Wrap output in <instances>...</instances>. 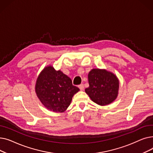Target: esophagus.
<instances>
[{
  "label": "esophagus",
  "mask_w": 153,
  "mask_h": 153,
  "mask_svg": "<svg viewBox=\"0 0 153 153\" xmlns=\"http://www.w3.org/2000/svg\"><path fill=\"white\" fill-rule=\"evenodd\" d=\"M79 88L80 89V90L81 91H84V84H81L79 85Z\"/></svg>",
  "instance_id": "34e87169"
}]
</instances>
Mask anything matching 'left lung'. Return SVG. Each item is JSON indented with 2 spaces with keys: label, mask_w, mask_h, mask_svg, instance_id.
<instances>
[{
  "label": "left lung",
  "mask_w": 153,
  "mask_h": 153,
  "mask_svg": "<svg viewBox=\"0 0 153 153\" xmlns=\"http://www.w3.org/2000/svg\"><path fill=\"white\" fill-rule=\"evenodd\" d=\"M88 81L89 87L85 92L95 103L107 105L117 98L120 82L113 72L105 69H92L88 74Z\"/></svg>",
  "instance_id": "left-lung-1"
}]
</instances>
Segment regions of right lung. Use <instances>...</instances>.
I'll list each match as a JSON object with an SVG mask.
<instances>
[{"mask_svg": "<svg viewBox=\"0 0 153 153\" xmlns=\"http://www.w3.org/2000/svg\"><path fill=\"white\" fill-rule=\"evenodd\" d=\"M35 90L38 98L48 110L54 112L66 111L74 95L80 90L72 85L71 79L60 71L46 66L40 72Z\"/></svg>", "mask_w": 153, "mask_h": 153, "instance_id": "right-lung-1", "label": "right lung"}]
</instances>
